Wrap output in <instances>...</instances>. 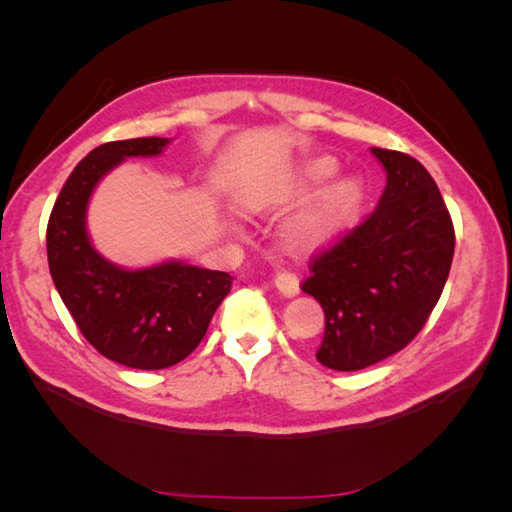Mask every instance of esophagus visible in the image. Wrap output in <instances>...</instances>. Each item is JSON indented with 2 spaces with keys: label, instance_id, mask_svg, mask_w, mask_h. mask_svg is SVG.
<instances>
[{
  "label": "esophagus",
  "instance_id": "esophagus-1",
  "mask_svg": "<svg viewBox=\"0 0 512 512\" xmlns=\"http://www.w3.org/2000/svg\"><path fill=\"white\" fill-rule=\"evenodd\" d=\"M275 286L284 297H295L299 295V279L292 273H277Z\"/></svg>",
  "mask_w": 512,
  "mask_h": 512
}]
</instances>
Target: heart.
I'll list each match as a JSON object with an SVG mask.
<instances>
[{
  "label": "heart",
  "mask_w": 512,
  "mask_h": 512,
  "mask_svg": "<svg viewBox=\"0 0 512 512\" xmlns=\"http://www.w3.org/2000/svg\"><path fill=\"white\" fill-rule=\"evenodd\" d=\"M339 162L332 156H317L303 162L286 184L288 191L308 193L332 178ZM365 200L363 184L354 176H345L328 184L317 198L290 222L284 233V242L295 253H317L339 242L356 222ZM246 206L257 204V195H244Z\"/></svg>",
  "instance_id": "obj_1"
}]
</instances>
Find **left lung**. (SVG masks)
<instances>
[{"mask_svg": "<svg viewBox=\"0 0 512 512\" xmlns=\"http://www.w3.org/2000/svg\"><path fill=\"white\" fill-rule=\"evenodd\" d=\"M387 171L365 220L312 257L301 290L325 312L319 363L356 372L407 347L447 284L455 233L436 180L416 158L372 147Z\"/></svg>", "mask_w": 512, "mask_h": 512, "instance_id": "1", "label": "left lung"}]
</instances>
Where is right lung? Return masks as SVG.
Wrapping results in <instances>:
<instances>
[{
    "mask_svg": "<svg viewBox=\"0 0 512 512\" xmlns=\"http://www.w3.org/2000/svg\"><path fill=\"white\" fill-rule=\"evenodd\" d=\"M167 138L114 140L92 149L65 180L48 220L54 286L96 352L134 369H165L204 339L233 277L182 262L127 270L94 250L85 213L96 184L132 156H158Z\"/></svg>",
    "mask_w": 512,
    "mask_h": 512,
    "instance_id": "right-lung-1",
    "label": "right lung"
}]
</instances>
